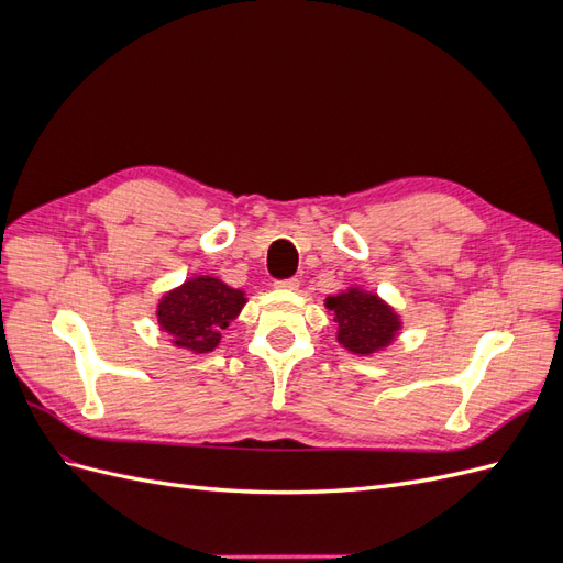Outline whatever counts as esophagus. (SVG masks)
Here are the masks:
<instances>
[{
  "label": "esophagus",
  "mask_w": 563,
  "mask_h": 563,
  "mask_svg": "<svg viewBox=\"0 0 563 563\" xmlns=\"http://www.w3.org/2000/svg\"><path fill=\"white\" fill-rule=\"evenodd\" d=\"M275 286L284 288V291H296V288L300 286V282L298 279H284V282H277Z\"/></svg>",
  "instance_id": "34e87169"
}]
</instances>
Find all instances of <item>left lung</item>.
<instances>
[{"mask_svg": "<svg viewBox=\"0 0 563 563\" xmlns=\"http://www.w3.org/2000/svg\"><path fill=\"white\" fill-rule=\"evenodd\" d=\"M338 323L335 340L347 352L371 356L395 345L404 327L401 314L378 294L362 286H347L345 291L323 300Z\"/></svg>", "mask_w": 563, "mask_h": 563, "instance_id": "1", "label": "left lung"}]
</instances>
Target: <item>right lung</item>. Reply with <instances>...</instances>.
Instances as JSON below:
<instances>
[{"instance_id":"obj_1","label":"right lung","mask_w":563,"mask_h":563,"mask_svg":"<svg viewBox=\"0 0 563 563\" xmlns=\"http://www.w3.org/2000/svg\"><path fill=\"white\" fill-rule=\"evenodd\" d=\"M246 302L242 288L213 275H192L159 298L155 317L174 347L207 354L216 350L220 333L240 317Z\"/></svg>"}]
</instances>
